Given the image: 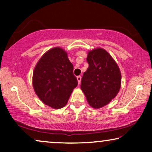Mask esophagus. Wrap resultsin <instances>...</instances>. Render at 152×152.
Returning a JSON list of instances; mask_svg holds the SVG:
<instances>
[{
  "label": "esophagus",
  "instance_id": "1",
  "mask_svg": "<svg viewBox=\"0 0 152 152\" xmlns=\"http://www.w3.org/2000/svg\"><path fill=\"white\" fill-rule=\"evenodd\" d=\"M77 82H78V84H80L81 83V80H82V76H77Z\"/></svg>",
  "mask_w": 152,
  "mask_h": 152
}]
</instances>
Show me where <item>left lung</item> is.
Wrapping results in <instances>:
<instances>
[{"label": "left lung", "mask_w": 152, "mask_h": 152, "mask_svg": "<svg viewBox=\"0 0 152 152\" xmlns=\"http://www.w3.org/2000/svg\"><path fill=\"white\" fill-rule=\"evenodd\" d=\"M88 68L84 72L81 88L89 105L99 109L109 104L119 92L121 73L118 64L105 50L88 52Z\"/></svg>", "instance_id": "1"}]
</instances>
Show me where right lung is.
Wrapping results in <instances>:
<instances>
[{"mask_svg":"<svg viewBox=\"0 0 152 152\" xmlns=\"http://www.w3.org/2000/svg\"><path fill=\"white\" fill-rule=\"evenodd\" d=\"M32 84L34 91L45 104L61 109L68 102L77 80L67 53L59 47L43 55L35 66Z\"/></svg>","mask_w":152,"mask_h":152,"instance_id":"right-lung-1","label":"right lung"}]
</instances>
